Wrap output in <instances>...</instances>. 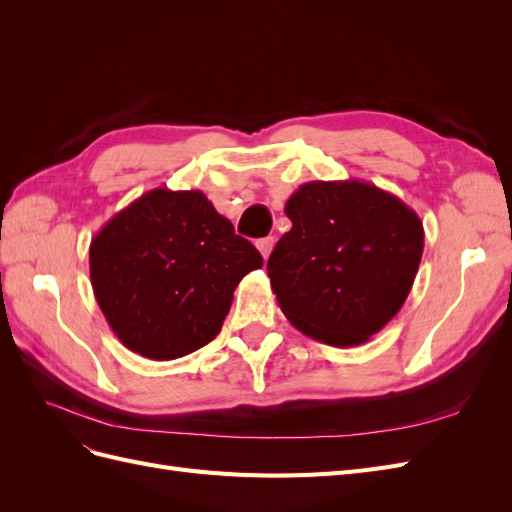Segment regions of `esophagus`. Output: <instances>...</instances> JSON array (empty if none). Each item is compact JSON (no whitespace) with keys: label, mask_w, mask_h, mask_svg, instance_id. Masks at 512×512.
Returning a JSON list of instances; mask_svg holds the SVG:
<instances>
[{"label":"esophagus","mask_w":512,"mask_h":512,"mask_svg":"<svg viewBox=\"0 0 512 512\" xmlns=\"http://www.w3.org/2000/svg\"><path fill=\"white\" fill-rule=\"evenodd\" d=\"M273 237H265V239H258L256 241V247H258V252L262 254V258H269V254H271V250H273Z\"/></svg>","instance_id":"obj_1"}]
</instances>
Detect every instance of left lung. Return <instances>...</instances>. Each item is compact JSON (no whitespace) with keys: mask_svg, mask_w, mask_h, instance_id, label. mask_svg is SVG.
Instances as JSON below:
<instances>
[{"mask_svg":"<svg viewBox=\"0 0 512 512\" xmlns=\"http://www.w3.org/2000/svg\"><path fill=\"white\" fill-rule=\"evenodd\" d=\"M284 211L292 228L267 262L284 316L322 344H365L408 299L423 256L421 218L359 179L303 183Z\"/></svg>","mask_w":512,"mask_h":512,"instance_id":"8db88e82","label":"left lung"}]
</instances>
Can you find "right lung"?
I'll use <instances>...</instances> for the list:
<instances>
[{"label":"right lung","instance_id":"1","mask_svg":"<svg viewBox=\"0 0 512 512\" xmlns=\"http://www.w3.org/2000/svg\"><path fill=\"white\" fill-rule=\"evenodd\" d=\"M262 267L200 190H151L89 245L96 301L128 350L173 361L220 333L243 277Z\"/></svg>","mask_w":512,"mask_h":512}]
</instances>
